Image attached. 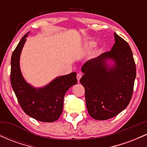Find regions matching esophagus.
I'll use <instances>...</instances> for the list:
<instances>
[{"mask_svg":"<svg viewBox=\"0 0 147 147\" xmlns=\"http://www.w3.org/2000/svg\"><path fill=\"white\" fill-rule=\"evenodd\" d=\"M82 73H80V72H79V73H77V80H78V82H79V80H80V79L82 78Z\"/></svg>","mask_w":147,"mask_h":147,"instance_id":"34e87169","label":"esophagus"}]
</instances>
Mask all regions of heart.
I'll use <instances>...</instances> for the list:
<instances>
[{
	"mask_svg": "<svg viewBox=\"0 0 147 147\" xmlns=\"http://www.w3.org/2000/svg\"><path fill=\"white\" fill-rule=\"evenodd\" d=\"M95 45H96L95 42L90 41V42H88V43H87L86 44V48H88V49H90V48H94Z\"/></svg>",
	"mask_w": 147,
	"mask_h": 147,
	"instance_id": "obj_1",
	"label": "heart"
}]
</instances>
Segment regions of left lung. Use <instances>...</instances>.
I'll return each instance as SVG.
<instances>
[{
  "mask_svg": "<svg viewBox=\"0 0 147 147\" xmlns=\"http://www.w3.org/2000/svg\"><path fill=\"white\" fill-rule=\"evenodd\" d=\"M110 51L105 52L86 63L80 83L85 88L88 113L93 119L106 120L117 115L129 105L133 95L136 67L129 43L116 33ZM116 65L108 68L106 60Z\"/></svg>",
  "mask_w": 147,
  "mask_h": 147,
  "instance_id": "obj_1",
  "label": "left lung"
}]
</instances>
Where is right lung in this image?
Instances as JSON below:
<instances>
[{"mask_svg": "<svg viewBox=\"0 0 147 147\" xmlns=\"http://www.w3.org/2000/svg\"><path fill=\"white\" fill-rule=\"evenodd\" d=\"M28 34L23 36L11 55V87L25 113L40 122H55L59 118L63 111L65 92L77 83V74L74 72L57 77L42 88L36 89L27 84L20 70L19 58Z\"/></svg>", "mask_w": 147, "mask_h": 147, "instance_id": "1", "label": "right lung"}]
</instances>
